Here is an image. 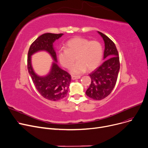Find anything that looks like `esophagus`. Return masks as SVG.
I'll list each match as a JSON object with an SVG mask.
<instances>
[{"instance_id":"esophagus-1","label":"esophagus","mask_w":148,"mask_h":148,"mask_svg":"<svg viewBox=\"0 0 148 148\" xmlns=\"http://www.w3.org/2000/svg\"><path fill=\"white\" fill-rule=\"evenodd\" d=\"M80 76H75V75H72L71 76V78L72 80H76V79H79L80 78Z\"/></svg>"}]
</instances>
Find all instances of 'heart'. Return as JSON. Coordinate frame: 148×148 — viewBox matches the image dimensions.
I'll use <instances>...</instances> for the list:
<instances>
[{
    "instance_id": "b5f03b06",
    "label": "heart",
    "mask_w": 148,
    "mask_h": 148,
    "mask_svg": "<svg viewBox=\"0 0 148 148\" xmlns=\"http://www.w3.org/2000/svg\"><path fill=\"white\" fill-rule=\"evenodd\" d=\"M65 46L66 49L62 48L58 51V61L62 66L69 69L75 62V58L77 62L71 69L73 74L83 73L87 68L92 71L100 65L103 47L99 42L77 37L69 40Z\"/></svg>"
}]
</instances>
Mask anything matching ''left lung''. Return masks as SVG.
Here are the masks:
<instances>
[{"mask_svg":"<svg viewBox=\"0 0 148 148\" xmlns=\"http://www.w3.org/2000/svg\"><path fill=\"white\" fill-rule=\"evenodd\" d=\"M105 43L103 64L89 74L91 84L86 92L87 96L96 101L109 95L114 88L119 75L120 64L119 52L115 43L102 33L98 32Z\"/></svg>","mask_w":148,"mask_h":148,"instance_id":"left-lung-1","label":"left lung"}]
</instances>
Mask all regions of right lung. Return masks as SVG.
I'll use <instances>...</instances> for the list:
<instances>
[{"mask_svg":"<svg viewBox=\"0 0 148 148\" xmlns=\"http://www.w3.org/2000/svg\"><path fill=\"white\" fill-rule=\"evenodd\" d=\"M62 35V33L43 34L36 39L29 47L28 52V71L36 89L44 98L52 101L61 100L67 95L71 80V75L54 62L51 71L46 76H38L34 73L32 69L31 56L38 51L45 50L50 54L54 61L57 62L56 55L53 47V43Z\"/></svg>","mask_w":148,"mask_h":148,"instance_id":"1","label":"right lung"}]
</instances>
